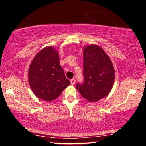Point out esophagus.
I'll return each instance as SVG.
<instances>
[{"instance_id":"esophagus-1","label":"esophagus","mask_w":146,"mask_h":146,"mask_svg":"<svg viewBox=\"0 0 146 146\" xmlns=\"http://www.w3.org/2000/svg\"><path fill=\"white\" fill-rule=\"evenodd\" d=\"M70 82H71V85H74L75 83V79H71V80H70Z\"/></svg>"}]
</instances>
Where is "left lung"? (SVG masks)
I'll list each match as a JSON object with an SVG mask.
<instances>
[{"label":"left lung","mask_w":146,"mask_h":146,"mask_svg":"<svg viewBox=\"0 0 146 146\" xmlns=\"http://www.w3.org/2000/svg\"><path fill=\"white\" fill-rule=\"evenodd\" d=\"M83 84L76 88L90 102H98L110 93L115 82V68L111 60L103 48L96 44L84 46Z\"/></svg>","instance_id":"left-lung-1"}]
</instances>
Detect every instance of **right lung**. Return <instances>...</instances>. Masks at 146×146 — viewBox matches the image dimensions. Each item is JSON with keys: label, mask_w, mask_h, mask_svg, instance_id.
<instances>
[{"label": "right lung", "mask_w": 146, "mask_h": 146, "mask_svg": "<svg viewBox=\"0 0 146 146\" xmlns=\"http://www.w3.org/2000/svg\"><path fill=\"white\" fill-rule=\"evenodd\" d=\"M28 81L33 94L46 102L56 100L69 86L55 47L46 46L35 56L28 70Z\"/></svg>", "instance_id": "obj_1"}]
</instances>
